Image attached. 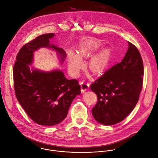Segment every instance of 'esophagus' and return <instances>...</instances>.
Segmentation results:
<instances>
[{"instance_id": "34e87169", "label": "esophagus", "mask_w": 158, "mask_h": 158, "mask_svg": "<svg viewBox=\"0 0 158 158\" xmlns=\"http://www.w3.org/2000/svg\"><path fill=\"white\" fill-rule=\"evenodd\" d=\"M89 88V84L85 81H83L81 83V92H84L85 91L88 90Z\"/></svg>"}]
</instances>
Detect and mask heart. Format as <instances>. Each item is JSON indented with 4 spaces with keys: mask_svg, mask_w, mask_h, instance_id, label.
I'll return each mask as SVG.
<instances>
[{
    "mask_svg": "<svg viewBox=\"0 0 158 158\" xmlns=\"http://www.w3.org/2000/svg\"><path fill=\"white\" fill-rule=\"evenodd\" d=\"M90 47L81 48L79 52V56L77 55L72 54L69 60V65L70 70L74 75L79 73L80 69L82 67L83 62L80 58L88 56L90 53ZM109 63V56L106 52H102L94 56L89 63V67L94 72L102 71Z\"/></svg>",
    "mask_w": 158,
    "mask_h": 158,
    "instance_id": "b5f03b06",
    "label": "heart"
}]
</instances>
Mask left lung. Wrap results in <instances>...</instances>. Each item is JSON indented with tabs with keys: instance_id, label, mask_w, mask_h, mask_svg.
<instances>
[{
	"instance_id": "8db88e82",
	"label": "left lung",
	"mask_w": 158,
	"mask_h": 158,
	"mask_svg": "<svg viewBox=\"0 0 158 158\" xmlns=\"http://www.w3.org/2000/svg\"><path fill=\"white\" fill-rule=\"evenodd\" d=\"M128 43V49L122 61L90 85V89L97 96L92 115L105 125L119 123L131 113L142 88L143 61L137 48Z\"/></svg>"
}]
</instances>
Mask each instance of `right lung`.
Segmentation results:
<instances>
[{
	"mask_svg": "<svg viewBox=\"0 0 158 158\" xmlns=\"http://www.w3.org/2000/svg\"><path fill=\"white\" fill-rule=\"evenodd\" d=\"M53 33L41 35L19 50L13 69L14 89L16 98L28 116L43 126L60 123L68 115L69 107L76 95L81 94L78 80H68L59 70L44 72L30 70L34 51L40 47L55 49L61 56L65 51L49 44Z\"/></svg>",
	"mask_w": 158,
	"mask_h": 158,
	"instance_id": "1",
	"label": "right lung"
}]
</instances>
